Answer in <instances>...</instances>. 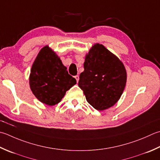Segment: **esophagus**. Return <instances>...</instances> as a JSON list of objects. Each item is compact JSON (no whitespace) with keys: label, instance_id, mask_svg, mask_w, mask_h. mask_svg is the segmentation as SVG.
I'll use <instances>...</instances> for the list:
<instances>
[{"label":"esophagus","instance_id":"esophagus-1","mask_svg":"<svg viewBox=\"0 0 160 160\" xmlns=\"http://www.w3.org/2000/svg\"><path fill=\"white\" fill-rule=\"evenodd\" d=\"M75 78H76V81H77V82H78V81H79V79H80L79 76H75Z\"/></svg>","mask_w":160,"mask_h":160}]
</instances>
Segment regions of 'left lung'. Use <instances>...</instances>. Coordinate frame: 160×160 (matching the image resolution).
<instances>
[{
    "label": "left lung",
    "mask_w": 160,
    "mask_h": 160,
    "mask_svg": "<svg viewBox=\"0 0 160 160\" xmlns=\"http://www.w3.org/2000/svg\"><path fill=\"white\" fill-rule=\"evenodd\" d=\"M78 86L87 101L97 110L111 108L119 100L126 84L123 64L105 47L96 43L85 56Z\"/></svg>",
    "instance_id": "1"
}]
</instances>
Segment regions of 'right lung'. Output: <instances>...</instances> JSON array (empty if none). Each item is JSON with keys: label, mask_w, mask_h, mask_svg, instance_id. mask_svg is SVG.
Wrapping results in <instances>:
<instances>
[{"label": "right lung", "mask_w": 160, "mask_h": 160, "mask_svg": "<svg viewBox=\"0 0 160 160\" xmlns=\"http://www.w3.org/2000/svg\"><path fill=\"white\" fill-rule=\"evenodd\" d=\"M30 89L40 102L52 106L58 104L66 92L76 84L58 55L46 46L41 49L30 70Z\"/></svg>", "instance_id": "1"}]
</instances>
